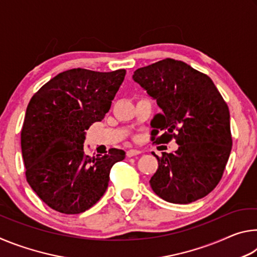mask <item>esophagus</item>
<instances>
[{"label": "esophagus", "mask_w": 257, "mask_h": 257, "mask_svg": "<svg viewBox=\"0 0 257 257\" xmlns=\"http://www.w3.org/2000/svg\"><path fill=\"white\" fill-rule=\"evenodd\" d=\"M138 154H141V151H138V150H128L127 151V156H128V158H132V156L138 155Z\"/></svg>", "instance_id": "obj_1"}]
</instances>
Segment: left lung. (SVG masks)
Segmentation results:
<instances>
[{
  "instance_id": "obj_1",
  "label": "left lung",
  "mask_w": 257,
  "mask_h": 257,
  "mask_svg": "<svg viewBox=\"0 0 257 257\" xmlns=\"http://www.w3.org/2000/svg\"><path fill=\"white\" fill-rule=\"evenodd\" d=\"M133 79L156 99L162 113L152 120V141L179 147L163 153L151 178L154 193L175 204L210 194L222 178L231 152L230 113L212 79L182 61L164 59L139 68Z\"/></svg>"
}]
</instances>
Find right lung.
<instances>
[{
  "label": "right lung",
  "mask_w": 257,
  "mask_h": 257,
  "mask_svg": "<svg viewBox=\"0 0 257 257\" xmlns=\"http://www.w3.org/2000/svg\"><path fill=\"white\" fill-rule=\"evenodd\" d=\"M124 76V69H71L30 99L21 130L26 178L53 210L79 214L92 207L105 193L112 165L124 159L122 150L93 158L84 152L85 130L104 119Z\"/></svg>",
  "instance_id": "1"
}]
</instances>
